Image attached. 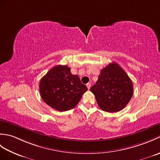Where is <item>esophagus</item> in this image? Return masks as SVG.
<instances>
[{
  "instance_id": "34e87169",
  "label": "esophagus",
  "mask_w": 160,
  "mask_h": 160,
  "mask_svg": "<svg viewBox=\"0 0 160 160\" xmlns=\"http://www.w3.org/2000/svg\"><path fill=\"white\" fill-rule=\"evenodd\" d=\"M87 87L88 89H90V88H91V83H87Z\"/></svg>"
}]
</instances>
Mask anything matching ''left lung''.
<instances>
[{
  "instance_id": "8db88e82",
  "label": "left lung",
  "mask_w": 160,
  "mask_h": 160,
  "mask_svg": "<svg viewBox=\"0 0 160 160\" xmlns=\"http://www.w3.org/2000/svg\"><path fill=\"white\" fill-rule=\"evenodd\" d=\"M90 90L102 110L116 113L129 102L133 87L131 78L123 69L113 62L101 70L96 84Z\"/></svg>"
}]
</instances>
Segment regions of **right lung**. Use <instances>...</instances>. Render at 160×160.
Returning <instances> with one entry per match:
<instances>
[{
  "mask_svg": "<svg viewBox=\"0 0 160 160\" xmlns=\"http://www.w3.org/2000/svg\"><path fill=\"white\" fill-rule=\"evenodd\" d=\"M40 96L49 107L58 111L73 108L79 102L87 87L67 65L51 69L40 81Z\"/></svg>",
  "mask_w": 160,
  "mask_h": 160,
  "instance_id": "1",
  "label": "right lung"
}]
</instances>
